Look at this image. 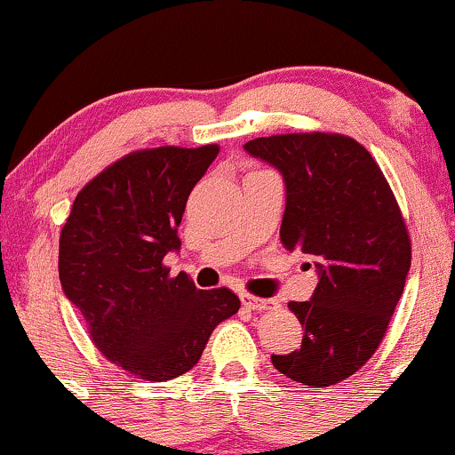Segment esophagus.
Returning <instances> with one entry per match:
<instances>
[{"label":"esophagus","instance_id":"esophagus-1","mask_svg":"<svg viewBox=\"0 0 455 455\" xmlns=\"http://www.w3.org/2000/svg\"><path fill=\"white\" fill-rule=\"evenodd\" d=\"M239 299H242V304L245 307H250V310L263 312V310H274V307H278V301H274V299H259V297L245 293V291H242V293H239Z\"/></svg>","mask_w":455,"mask_h":455}]
</instances>
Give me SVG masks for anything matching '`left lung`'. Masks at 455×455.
<instances>
[{
  "instance_id": "1",
  "label": "left lung",
  "mask_w": 455,
  "mask_h": 455,
  "mask_svg": "<svg viewBox=\"0 0 455 455\" xmlns=\"http://www.w3.org/2000/svg\"><path fill=\"white\" fill-rule=\"evenodd\" d=\"M243 149L284 180L280 242L315 259L318 275L310 299L289 304L304 327L301 347L271 363L312 387L340 383L377 351L404 291L411 239L398 203L351 137L275 134Z\"/></svg>"
}]
</instances>
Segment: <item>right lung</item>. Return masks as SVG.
<instances>
[{"label": "right lung", "mask_w": 455, "mask_h": 455, "mask_svg": "<svg viewBox=\"0 0 455 455\" xmlns=\"http://www.w3.org/2000/svg\"><path fill=\"white\" fill-rule=\"evenodd\" d=\"M218 151L128 154L78 192L61 228L64 295L102 355L140 379L171 380L195 368L213 329L239 310L228 289L201 291L162 265L181 248L186 201Z\"/></svg>", "instance_id": "1"}]
</instances>
